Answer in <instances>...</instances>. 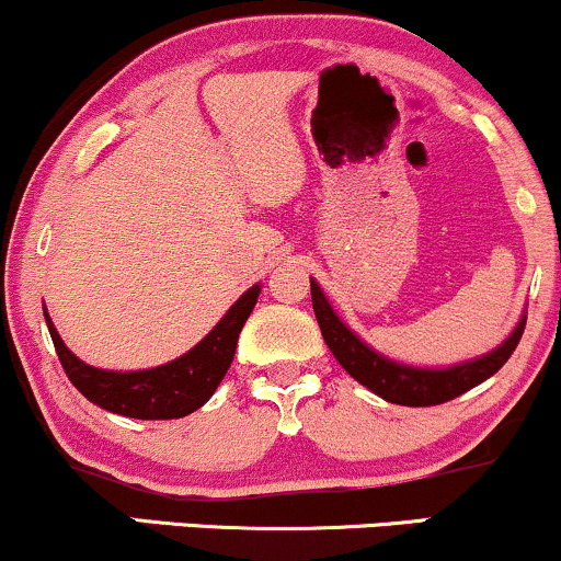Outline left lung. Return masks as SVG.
Wrapping results in <instances>:
<instances>
[{
    "label": "left lung",
    "mask_w": 561,
    "mask_h": 561,
    "mask_svg": "<svg viewBox=\"0 0 561 561\" xmlns=\"http://www.w3.org/2000/svg\"><path fill=\"white\" fill-rule=\"evenodd\" d=\"M311 300L321 334H324V343L330 345L334 358L343 364L347 375L366 385L371 392H377L379 398L398 405L446 403L465 396L474 385L485 382L488 377H493L508 362L519 337H523L527 321V317H523L517 330L512 332V337L501 347H495L493 353L478 358V362L454 366V369H411V366L392 364L371 351V347H366L356 334L347 330L343 321L334 317L332 306L327 302L317 282H311Z\"/></svg>",
    "instance_id": "left-lung-1"
}]
</instances>
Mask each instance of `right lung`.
I'll use <instances>...</instances> for the list:
<instances>
[{"mask_svg":"<svg viewBox=\"0 0 561 561\" xmlns=\"http://www.w3.org/2000/svg\"><path fill=\"white\" fill-rule=\"evenodd\" d=\"M259 285L250 287L229 308L227 317L218 321L214 332L182 358L145 371H105L79 362L60 340L53 319L47 313L44 319H47L62 369L87 401L113 411V414L131 416V420H179V416L197 411L221 385L231 358H234L244 321L253 313L255 300H259Z\"/></svg>","mask_w":561,"mask_h":561,"instance_id":"1","label":"right lung"}]
</instances>
